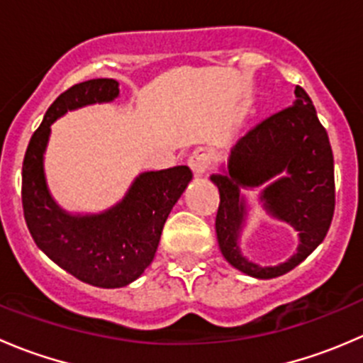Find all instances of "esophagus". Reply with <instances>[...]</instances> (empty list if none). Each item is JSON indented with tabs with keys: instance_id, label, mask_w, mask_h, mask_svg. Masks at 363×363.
Masks as SVG:
<instances>
[{
	"instance_id": "obj_1",
	"label": "esophagus",
	"mask_w": 363,
	"mask_h": 363,
	"mask_svg": "<svg viewBox=\"0 0 363 363\" xmlns=\"http://www.w3.org/2000/svg\"><path fill=\"white\" fill-rule=\"evenodd\" d=\"M211 163H212V155L203 147L195 149V151L191 152V156L188 158V164L191 167V170L195 172V175L207 174V170L211 168Z\"/></svg>"
}]
</instances>
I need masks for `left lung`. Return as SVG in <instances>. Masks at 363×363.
Segmentation results:
<instances>
[{
  "mask_svg": "<svg viewBox=\"0 0 363 363\" xmlns=\"http://www.w3.org/2000/svg\"><path fill=\"white\" fill-rule=\"evenodd\" d=\"M296 100L247 131L232 149L228 170L212 175L219 189L216 233L230 265L258 279H272L302 263L327 237L335 208L334 155L309 94L296 86ZM284 175L281 176L280 174ZM278 175L260 199L271 215L291 224L301 244L288 262L259 267L242 256L238 235L245 220L240 187H257Z\"/></svg>",
  "mask_w": 363,
  "mask_h": 363,
  "instance_id": "left-lung-1",
  "label": "left lung"
}]
</instances>
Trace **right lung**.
I'll list each match as a JSON object with an SVG mask.
<instances>
[{
	"label": "right lung",
	"instance_id": "add662e5",
	"mask_svg": "<svg viewBox=\"0 0 363 363\" xmlns=\"http://www.w3.org/2000/svg\"><path fill=\"white\" fill-rule=\"evenodd\" d=\"M119 96V82L93 79L56 98L33 133L23 163V208L29 233L54 263L98 288L133 283L151 265L172 207L191 181L188 167L144 172L126 196L101 214H68L47 189L43 152L50 124L68 111Z\"/></svg>",
	"mask_w": 363,
	"mask_h": 363
}]
</instances>
